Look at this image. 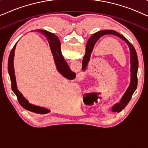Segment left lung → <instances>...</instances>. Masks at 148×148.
<instances>
[{"mask_svg": "<svg viewBox=\"0 0 148 148\" xmlns=\"http://www.w3.org/2000/svg\"><path fill=\"white\" fill-rule=\"evenodd\" d=\"M109 34V35H114L116 36L117 37H119L121 39L127 44L129 46V50H130V59H131V82L129 88H127L126 92L123 95V96L121 98L120 102L117 103L112 107V110L113 112H119L127 106V104L130 101L131 96L134 92L136 90L137 86V70H138V58H137V52L135 51L134 47L131 42L129 41L127 38H125L123 35H121L118 32L114 30H102L99 31L96 33L93 34L91 36L90 39L87 43L86 48V54H85L84 59L82 62V70L86 69L88 63L89 62L90 58V55L92 53L93 48L96 42L102 37V36Z\"/></svg>", "mask_w": 148, "mask_h": 148, "instance_id": "8db88e82", "label": "left lung"}]
</instances>
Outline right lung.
Wrapping results in <instances>:
<instances>
[{"label":"right lung","mask_w":148,"mask_h":148,"mask_svg":"<svg viewBox=\"0 0 148 148\" xmlns=\"http://www.w3.org/2000/svg\"><path fill=\"white\" fill-rule=\"evenodd\" d=\"M36 31L44 35L46 40H48L50 47L51 48L52 53L53 54L54 60V62H55L58 71L62 76H64V77L67 78L68 79H73L75 78V73L70 69L69 66L65 60L64 59L63 56L62 55L61 50H60V40L57 38V36L44 29H37ZM16 44H17V43L15 44L13 49L11 50V52H10L9 60H8V71H9L10 79H11L12 90L17 96L19 103L22 107H23V108L29 111H31V112L38 113V114H46V113L50 112V110L43 108V107L38 106H36V105L29 104L25 98H24L23 96L21 93L17 90L15 75V71H14L13 66L14 54H15Z\"/></svg>","instance_id":"add662e5"}]
</instances>
